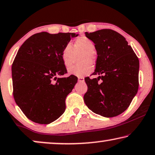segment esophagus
Segmentation results:
<instances>
[{
  "instance_id": "34e87169",
  "label": "esophagus",
  "mask_w": 155,
  "mask_h": 155,
  "mask_svg": "<svg viewBox=\"0 0 155 155\" xmlns=\"http://www.w3.org/2000/svg\"><path fill=\"white\" fill-rule=\"evenodd\" d=\"M84 78L83 77H79L78 78V82H84Z\"/></svg>"
}]
</instances>
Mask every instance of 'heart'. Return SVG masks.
<instances>
[{
	"mask_svg": "<svg viewBox=\"0 0 155 155\" xmlns=\"http://www.w3.org/2000/svg\"><path fill=\"white\" fill-rule=\"evenodd\" d=\"M95 45L91 40L85 36L78 38L74 42L73 48L71 44H67L63 48L61 57L63 64L66 68H69L73 64L75 56H80L78 61L80 64L73 66L68 70L69 73L72 75L82 77L90 73L92 71V66L96 62L94 51Z\"/></svg>",
	"mask_w": 155,
	"mask_h": 155,
	"instance_id": "1",
	"label": "heart"
}]
</instances>
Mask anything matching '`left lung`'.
Wrapping results in <instances>:
<instances>
[{
    "label": "left lung",
    "instance_id": "obj_1",
    "mask_svg": "<svg viewBox=\"0 0 155 155\" xmlns=\"http://www.w3.org/2000/svg\"><path fill=\"white\" fill-rule=\"evenodd\" d=\"M97 51V78H84L85 104L94 113L113 117L124 112L138 89L139 60L124 36L111 29L85 32Z\"/></svg>",
    "mask_w": 155,
    "mask_h": 155
}]
</instances>
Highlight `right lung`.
Listing matches in <instances>:
<instances>
[{
  "label": "right lung",
  "mask_w": 155,
  "mask_h": 155,
  "mask_svg": "<svg viewBox=\"0 0 155 155\" xmlns=\"http://www.w3.org/2000/svg\"><path fill=\"white\" fill-rule=\"evenodd\" d=\"M78 34L41 32L31 35L20 47L12 66L13 96L27 118L48 124L64 113L66 98L78 78H58L67 73L63 48ZM56 80V82L54 81Z\"/></svg>",
  "instance_id": "obj_1"
}]
</instances>
